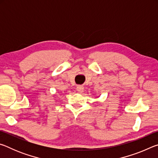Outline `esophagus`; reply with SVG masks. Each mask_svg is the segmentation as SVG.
<instances>
[{
  "instance_id": "1",
  "label": "esophagus",
  "mask_w": 158,
  "mask_h": 158,
  "mask_svg": "<svg viewBox=\"0 0 158 158\" xmlns=\"http://www.w3.org/2000/svg\"><path fill=\"white\" fill-rule=\"evenodd\" d=\"M84 86H82V85H78V86L77 87V90L79 93H81L84 92Z\"/></svg>"
}]
</instances>
